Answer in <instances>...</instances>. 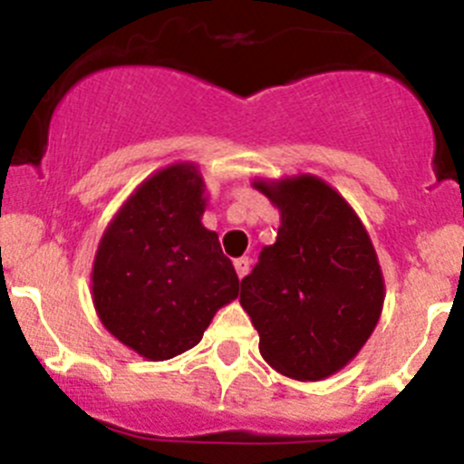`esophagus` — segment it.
<instances>
[{
	"mask_svg": "<svg viewBox=\"0 0 464 464\" xmlns=\"http://www.w3.org/2000/svg\"><path fill=\"white\" fill-rule=\"evenodd\" d=\"M249 265H251V260H249V258H237V260H236V272H237V278H245L246 274H249Z\"/></svg>",
	"mask_w": 464,
	"mask_h": 464,
	"instance_id": "obj_1",
	"label": "esophagus"
}]
</instances>
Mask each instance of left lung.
<instances>
[{
  "label": "left lung",
  "mask_w": 464,
  "mask_h": 464,
  "mask_svg": "<svg viewBox=\"0 0 464 464\" xmlns=\"http://www.w3.org/2000/svg\"><path fill=\"white\" fill-rule=\"evenodd\" d=\"M281 213L276 242L242 278L260 356L295 381H324L361 353L383 313L385 278L352 204L314 174L256 177Z\"/></svg>",
  "instance_id": "8db88e82"
}]
</instances>
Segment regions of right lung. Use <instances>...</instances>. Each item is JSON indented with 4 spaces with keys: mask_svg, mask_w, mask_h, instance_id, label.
I'll use <instances>...</instances> for the list:
<instances>
[{
    "mask_svg": "<svg viewBox=\"0 0 464 464\" xmlns=\"http://www.w3.org/2000/svg\"><path fill=\"white\" fill-rule=\"evenodd\" d=\"M208 206L199 165L179 160L147 177L112 215L94 251L90 292L115 340L147 361L199 344L242 283L201 218Z\"/></svg>",
    "mask_w": 464,
    "mask_h": 464,
    "instance_id": "obj_1",
    "label": "right lung"
}]
</instances>
